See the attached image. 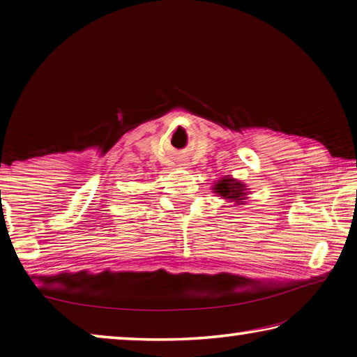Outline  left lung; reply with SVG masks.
<instances>
[{"label":"left lung","mask_w":357,"mask_h":357,"mask_svg":"<svg viewBox=\"0 0 357 357\" xmlns=\"http://www.w3.org/2000/svg\"><path fill=\"white\" fill-rule=\"evenodd\" d=\"M244 184L238 183L236 179L233 178H222V181H219V184H215V192L220 193V197L228 198V200L236 202L238 204L245 200V189Z\"/></svg>","instance_id":"left-lung-1"}]
</instances>
